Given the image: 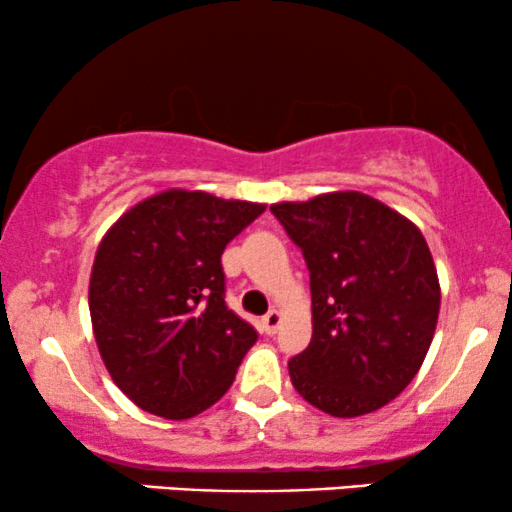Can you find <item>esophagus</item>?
<instances>
[{"mask_svg":"<svg viewBox=\"0 0 512 512\" xmlns=\"http://www.w3.org/2000/svg\"><path fill=\"white\" fill-rule=\"evenodd\" d=\"M279 325H281V310L272 308L267 315L262 317V327L267 334H274L276 330H279Z\"/></svg>","mask_w":512,"mask_h":512,"instance_id":"esophagus-1","label":"esophagus"}]
</instances>
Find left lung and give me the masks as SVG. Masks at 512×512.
Here are the masks:
<instances>
[{
	"label": "left lung",
	"mask_w": 512,
	"mask_h": 512,
	"mask_svg": "<svg viewBox=\"0 0 512 512\" xmlns=\"http://www.w3.org/2000/svg\"><path fill=\"white\" fill-rule=\"evenodd\" d=\"M272 214L310 269L313 337L289 361L293 387L339 419L385 407L436 334L440 281L424 233L356 190L276 202Z\"/></svg>",
	"instance_id": "left-lung-1"
}]
</instances>
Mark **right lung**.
I'll return each mask as SVG.
<instances>
[{
    "label": "right lung",
    "instance_id": "1",
    "mask_svg": "<svg viewBox=\"0 0 512 512\" xmlns=\"http://www.w3.org/2000/svg\"><path fill=\"white\" fill-rule=\"evenodd\" d=\"M264 209L170 187L105 231L88 279L93 337L139 409L192 419L233 385L257 332L223 301L221 255Z\"/></svg>",
    "mask_w": 512,
    "mask_h": 512
}]
</instances>
